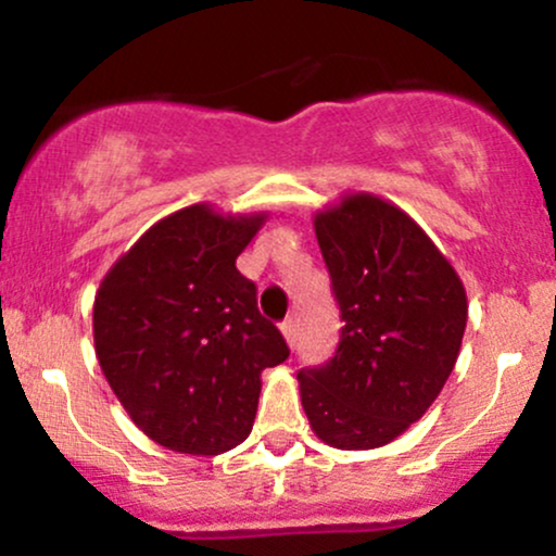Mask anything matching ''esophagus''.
<instances>
[{
	"label": "esophagus",
	"instance_id": "1",
	"mask_svg": "<svg viewBox=\"0 0 556 556\" xmlns=\"http://www.w3.org/2000/svg\"><path fill=\"white\" fill-rule=\"evenodd\" d=\"M279 329H282L285 342L292 348V344H295V337H298V324H295V318H287V321H285Z\"/></svg>",
	"mask_w": 556,
	"mask_h": 556
}]
</instances>
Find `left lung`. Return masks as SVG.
Returning <instances> with one entry per match:
<instances>
[{
	"mask_svg": "<svg viewBox=\"0 0 556 556\" xmlns=\"http://www.w3.org/2000/svg\"><path fill=\"white\" fill-rule=\"evenodd\" d=\"M314 229L342 314L334 358L298 374L311 429L376 450L424 418L455 368L468 321L460 274L410 214L374 193L318 208Z\"/></svg>",
	"mask_w": 556,
	"mask_h": 556,
	"instance_id": "8db88e82",
	"label": "left lung"
}]
</instances>
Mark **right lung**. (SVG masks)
Masks as SVG:
<instances>
[{
	"label": "right lung",
	"mask_w": 556,
	"mask_h": 556,
	"mask_svg": "<svg viewBox=\"0 0 556 556\" xmlns=\"http://www.w3.org/2000/svg\"><path fill=\"white\" fill-rule=\"evenodd\" d=\"M266 219L185 206L146 229L96 290L101 371L132 424L172 452L214 457L245 442L261 374L290 355L235 266Z\"/></svg>",
	"instance_id": "add662e5"
}]
</instances>
